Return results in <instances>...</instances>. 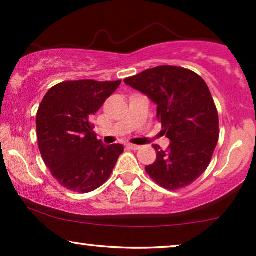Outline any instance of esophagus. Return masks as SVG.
I'll list each match as a JSON object with an SVG mask.
<instances>
[{
  "mask_svg": "<svg viewBox=\"0 0 256 256\" xmlns=\"http://www.w3.org/2000/svg\"><path fill=\"white\" fill-rule=\"evenodd\" d=\"M127 146V148H128V149H132V150H138L140 148H141V146H136V144H132V143H128V144H127V146Z\"/></svg>",
  "mask_w": 256,
  "mask_h": 256,
  "instance_id": "34e87169",
  "label": "esophagus"
}]
</instances>
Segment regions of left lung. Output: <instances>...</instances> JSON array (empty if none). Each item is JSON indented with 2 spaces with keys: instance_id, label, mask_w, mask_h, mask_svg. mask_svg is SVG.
<instances>
[{
  "instance_id": "left-lung-1",
  "label": "left lung",
  "mask_w": 256,
  "mask_h": 256,
  "mask_svg": "<svg viewBox=\"0 0 256 256\" xmlns=\"http://www.w3.org/2000/svg\"><path fill=\"white\" fill-rule=\"evenodd\" d=\"M157 104V118L170 140L155 144V163L146 171L168 190L188 186L208 169L219 138L218 110L202 76L180 66L163 65L124 79Z\"/></svg>"
}]
</instances>
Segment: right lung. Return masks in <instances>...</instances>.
Segmentation results:
<instances>
[{
  "instance_id": "right-lung-1",
  "label": "right lung",
  "mask_w": 256,
  "mask_h": 256,
  "mask_svg": "<svg viewBox=\"0 0 256 256\" xmlns=\"http://www.w3.org/2000/svg\"><path fill=\"white\" fill-rule=\"evenodd\" d=\"M121 80H73L48 90L36 116L37 138L44 163L59 184L87 194L100 188L113 172L121 144L104 146L90 118L113 94Z\"/></svg>"
}]
</instances>
